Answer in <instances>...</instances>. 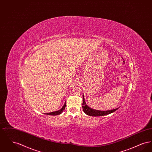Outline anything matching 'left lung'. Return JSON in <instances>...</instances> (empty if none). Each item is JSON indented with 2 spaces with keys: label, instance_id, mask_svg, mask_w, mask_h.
I'll return each mask as SVG.
<instances>
[{
  "label": "left lung",
  "instance_id": "1",
  "mask_svg": "<svg viewBox=\"0 0 152 152\" xmlns=\"http://www.w3.org/2000/svg\"><path fill=\"white\" fill-rule=\"evenodd\" d=\"M83 111L85 112V113H86L87 115L91 116H105V115H107L110 113H112L114 112H115L119 108L115 109H112V110H105V111H102V110H95L94 109L91 108H89L88 105H86V103L85 102V99L84 97V95H83Z\"/></svg>",
  "mask_w": 152,
  "mask_h": 152
}]
</instances>
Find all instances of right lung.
Instances as JSON below:
<instances>
[{"label": "right lung", "instance_id": "right-lung-1", "mask_svg": "<svg viewBox=\"0 0 152 152\" xmlns=\"http://www.w3.org/2000/svg\"><path fill=\"white\" fill-rule=\"evenodd\" d=\"M65 107H66V101H65V104L64 105V106L62 107V108L60 110H58V111H55V112H52L51 113H45V115H51V116H56V115H60L63 110L65 109Z\"/></svg>", "mask_w": 152, "mask_h": 152}]
</instances>
